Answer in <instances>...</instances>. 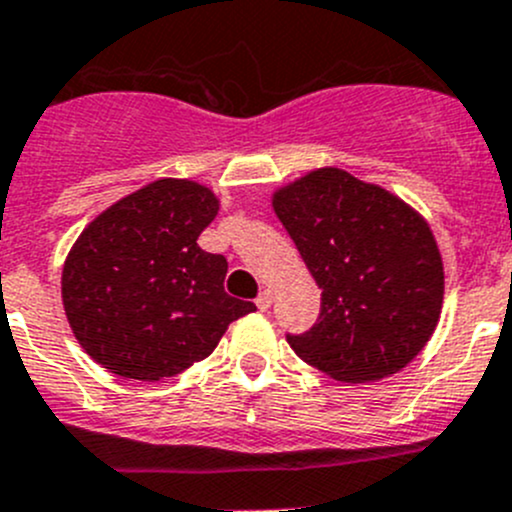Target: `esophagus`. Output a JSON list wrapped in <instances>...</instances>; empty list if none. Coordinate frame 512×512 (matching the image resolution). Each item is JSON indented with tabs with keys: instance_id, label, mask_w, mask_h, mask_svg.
<instances>
[{
	"instance_id": "34e87169",
	"label": "esophagus",
	"mask_w": 512,
	"mask_h": 512,
	"mask_svg": "<svg viewBox=\"0 0 512 512\" xmlns=\"http://www.w3.org/2000/svg\"><path fill=\"white\" fill-rule=\"evenodd\" d=\"M272 299H275V294H272V289H262L260 297L255 299L257 309H260V312H267V309L272 307Z\"/></svg>"
}]
</instances>
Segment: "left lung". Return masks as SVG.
<instances>
[{"mask_svg": "<svg viewBox=\"0 0 512 512\" xmlns=\"http://www.w3.org/2000/svg\"><path fill=\"white\" fill-rule=\"evenodd\" d=\"M272 208L322 289L317 324L287 337L294 354L344 384L411 364L436 332L446 285L426 218L332 165L280 185Z\"/></svg>", "mask_w": 512, "mask_h": 512, "instance_id": "8db88e82", "label": "left lung"}]
</instances>
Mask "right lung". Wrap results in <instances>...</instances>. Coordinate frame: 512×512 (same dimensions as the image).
<instances>
[{"mask_svg":"<svg viewBox=\"0 0 512 512\" xmlns=\"http://www.w3.org/2000/svg\"><path fill=\"white\" fill-rule=\"evenodd\" d=\"M218 210L208 185L160 178L108 205L76 237L61 302L96 364L123 379H168L213 354L230 322L255 312L225 292V257L198 245Z\"/></svg>","mask_w":512,"mask_h":512,"instance_id":"obj_1","label":"right lung"}]
</instances>
